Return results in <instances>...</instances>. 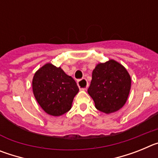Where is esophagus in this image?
I'll use <instances>...</instances> for the list:
<instances>
[{"label": "esophagus", "instance_id": "obj_1", "mask_svg": "<svg viewBox=\"0 0 158 158\" xmlns=\"http://www.w3.org/2000/svg\"><path fill=\"white\" fill-rule=\"evenodd\" d=\"M77 85L79 89H81V90H86L88 86H89V83H88L85 78H82L81 80L77 81Z\"/></svg>", "mask_w": 158, "mask_h": 158}]
</instances>
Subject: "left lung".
<instances>
[{
    "label": "left lung",
    "mask_w": 158,
    "mask_h": 158,
    "mask_svg": "<svg viewBox=\"0 0 158 158\" xmlns=\"http://www.w3.org/2000/svg\"><path fill=\"white\" fill-rule=\"evenodd\" d=\"M131 78L126 68L110 59L96 65L88 93L93 98L97 110L115 112L126 104L131 91Z\"/></svg>",
    "instance_id": "8db88e82"
}]
</instances>
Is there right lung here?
Listing matches in <instances>:
<instances>
[{
	"instance_id": "1",
	"label": "right lung",
	"mask_w": 158,
	"mask_h": 158,
	"mask_svg": "<svg viewBox=\"0 0 158 158\" xmlns=\"http://www.w3.org/2000/svg\"><path fill=\"white\" fill-rule=\"evenodd\" d=\"M32 90L43 111L53 116H60L69 111L79 92L73 78L61 67L51 63H46L36 71L32 79Z\"/></svg>"
}]
</instances>
